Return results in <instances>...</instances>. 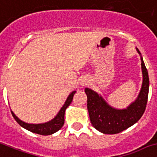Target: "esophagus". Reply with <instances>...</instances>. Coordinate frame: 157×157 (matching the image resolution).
<instances>
[{"instance_id": "esophagus-1", "label": "esophagus", "mask_w": 157, "mask_h": 157, "mask_svg": "<svg viewBox=\"0 0 157 157\" xmlns=\"http://www.w3.org/2000/svg\"><path fill=\"white\" fill-rule=\"evenodd\" d=\"M88 84V78L86 77H83L82 79L80 80V85L82 86H85Z\"/></svg>"}]
</instances>
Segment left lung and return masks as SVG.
<instances>
[{"instance_id": "left-lung-1", "label": "left lung", "mask_w": 157, "mask_h": 157, "mask_svg": "<svg viewBox=\"0 0 157 157\" xmlns=\"http://www.w3.org/2000/svg\"><path fill=\"white\" fill-rule=\"evenodd\" d=\"M140 56L143 82L137 98L126 109H117L109 104L100 94L91 88H85L87 96V110L91 125L103 134L114 135L133 126L143 116L146 109L149 90L148 73Z\"/></svg>"}]
</instances>
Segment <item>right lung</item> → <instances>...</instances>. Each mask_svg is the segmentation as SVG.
Returning <instances> with one entry per match:
<instances>
[{"label":"right lung","mask_w":157,"mask_h":157,"mask_svg":"<svg viewBox=\"0 0 157 157\" xmlns=\"http://www.w3.org/2000/svg\"><path fill=\"white\" fill-rule=\"evenodd\" d=\"M76 91H73L70 95L68 96L67 99H66V102L63 105V106L61 107L58 113L54 117V118H52V120L44 122V123H40V124H31L27 123L25 121L20 120L14 113L13 111H11L12 115L14 117L17 123L19 124L20 126L23 127L26 130L31 131V132L36 133V134H39V135H50L54 134L57 131H58L63 126L64 122H65V112H66V109L68 108V106L71 104L73 100V96L75 94Z\"/></svg>","instance_id":"right-lung-1"}]
</instances>
